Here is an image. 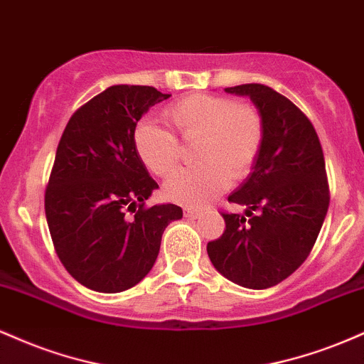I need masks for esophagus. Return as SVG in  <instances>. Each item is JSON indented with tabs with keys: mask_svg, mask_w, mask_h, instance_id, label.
Listing matches in <instances>:
<instances>
[{
	"mask_svg": "<svg viewBox=\"0 0 364 364\" xmlns=\"http://www.w3.org/2000/svg\"><path fill=\"white\" fill-rule=\"evenodd\" d=\"M202 212L195 210V208H185V217H191V219H198Z\"/></svg>",
	"mask_w": 364,
	"mask_h": 364,
	"instance_id": "34e87169",
	"label": "esophagus"
}]
</instances>
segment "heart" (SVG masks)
<instances>
[{
    "label": "heart",
    "instance_id": "1",
    "mask_svg": "<svg viewBox=\"0 0 364 364\" xmlns=\"http://www.w3.org/2000/svg\"><path fill=\"white\" fill-rule=\"evenodd\" d=\"M166 118L179 139L198 141L195 161L200 166L174 173L164 185V196L188 208L205 207L231 185L252 173L260 156L265 124L252 104L225 95L191 94L166 107ZM140 161L157 176H168L181 157L179 141L168 128L144 119L133 132Z\"/></svg>",
    "mask_w": 364,
    "mask_h": 364
}]
</instances>
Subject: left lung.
I'll return each mask as SVG.
<instances>
[{"label": "left lung", "instance_id": "1", "mask_svg": "<svg viewBox=\"0 0 364 364\" xmlns=\"http://www.w3.org/2000/svg\"><path fill=\"white\" fill-rule=\"evenodd\" d=\"M224 90L252 99L265 136L250 176L228 198L249 219L224 212L223 236L207 253L231 282L267 289L289 277L318 237L330 202L323 150L311 121L282 94L262 83Z\"/></svg>", "mask_w": 364, "mask_h": 364}]
</instances>
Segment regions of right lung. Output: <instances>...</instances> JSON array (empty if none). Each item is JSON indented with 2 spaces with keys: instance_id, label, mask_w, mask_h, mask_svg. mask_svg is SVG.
<instances>
[{
  "instance_id": "add662e5",
  "label": "right lung",
  "mask_w": 364,
  "mask_h": 364,
  "mask_svg": "<svg viewBox=\"0 0 364 364\" xmlns=\"http://www.w3.org/2000/svg\"><path fill=\"white\" fill-rule=\"evenodd\" d=\"M147 85H112L73 112L58 144L44 208L54 250L82 286L121 292L150 272L173 203L145 207L159 185L133 144L136 123L166 101Z\"/></svg>"
}]
</instances>
